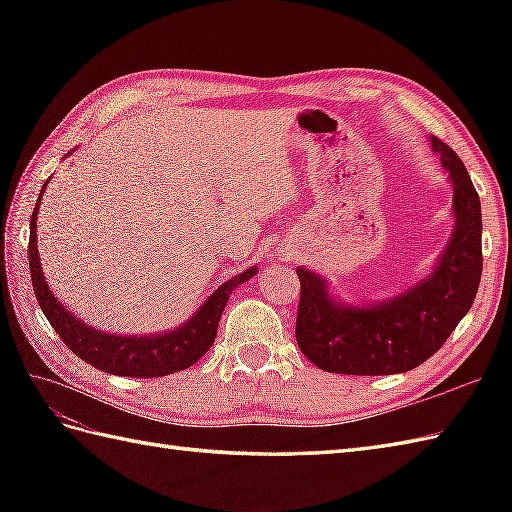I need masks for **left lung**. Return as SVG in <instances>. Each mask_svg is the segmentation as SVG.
Returning <instances> with one entry per match:
<instances>
[{"label":"left lung","mask_w":512,"mask_h":512,"mask_svg":"<svg viewBox=\"0 0 512 512\" xmlns=\"http://www.w3.org/2000/svg\"><path fill=\"white\" fill-rule=\"evenodd\" d=\"M453 182L455 231L431 277L374 308L334 303L325 281L299 268L295 336L319 369L350 376L409 372L436 354L471 310L482 277V206L469 171L455 151L431 138Z\"/></svg>","instance_id":"8db88e82"}]
</instances>
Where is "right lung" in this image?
Returning <instances> with one entry per match:
<instances>
[{"label": "right lung", "instance_id": "obj_1", "mask_svg": "<svg viewBox=\"0 0 512 512\" xmlns=\"http://www.w3.org/2000/svg\"><path fill=\"white\" fill-rule=\"evenodd\" d=\"M46 184H43L35 211H32L30 217L28 262L35 297L54 332L61 336V341L68 345L76 356L83 358L85 363H90L92 367L101 369V372L114 376L158 378L180 372V369H187L195 361H200L215 341L217 323H220V317L226 308L228 295H231L239 284H244L246 279L253 277L257 273V268H248L246 273L233 277L231 281H226L224 286L217 288L209 297V301L195 312V317L189 323H184L176 332L158 336H116L92 330L90 325L81 323L74 314L65 310L57 301V297H52L46 279L41 275L37 253V211L41 204V195L46 191Z\"/></svg>", "mask_w": 512, "mask_h": 512}]
</instances>
